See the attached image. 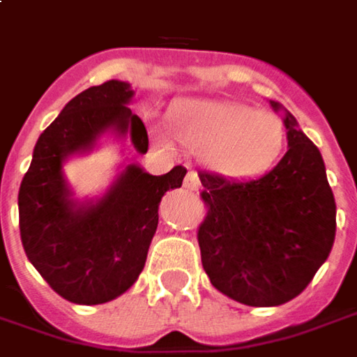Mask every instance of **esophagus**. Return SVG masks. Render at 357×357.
Here are the masks:
<instances>
[{
  "label": "esophagus",
  "mask_w": 357,
  "mask_h": 357,
  "mask_svg": "<svg viewBox=\"0 0 357 357\" xmlns=\"http://www.w3.org/2000/svg\"><path fill=\"white\" fill-rule=\"evenodd\" d=\"M199 178H197V174L195 172H188V176L183 179V188H188L190 191H195L199 190Z\"/></svg>",
  "instance_id": "obj_1"
}]
</instances>
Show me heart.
<instances>
[{"mask_svg": "<svg viewBox=\"0 0 357 357\" xmlns=\"http://www.w3.org/2000/svg\"><path fill=\"white\" fill-rule=\"evenodd\" d=\"M148 128L166 144L176 140L191 152H202L211 172L233 179L264 174L277 164L287 144L282 118L239 100H178L169 120L150 114Z\"/></svg>", "mask_w": 357, "mask_h": 357, "instance_id": "b5f03b06", "label": "heart"}]
</instances>
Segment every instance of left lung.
<instances>
[{
	"instance_id": "obj_1",
	"label": "left lung",
	"mask_w": 357,
	"mask_h": 357,
	"mask_svg": "<svg viewBox=\"0 0 357 357\" xmlns=\"http://www.w3.org/2000/svg\"><path fill=\"white\" fill-rule=\"evenodd\" d=\"M284 126L289 150L261 178L229 181L199 172L207 205L197 229L203 268L219 292L247 306L298 296L336 237V202L320 150L289 110Z\"/></svg>"
}]
</instances>
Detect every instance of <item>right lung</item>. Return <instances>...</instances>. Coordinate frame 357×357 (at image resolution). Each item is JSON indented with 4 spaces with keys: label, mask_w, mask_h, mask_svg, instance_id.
Listing matches in <instances>:
<instances>
[{
    "label": "right lung",
    "mask_w": 357,
    "mask_h": 357,
    "mask_svg": "<svg viewBox=\"0 0 357 357\" xmlns=\"http://www.w3.org/2000/svg\"><path fill=\"white\" fill-rule=\"evenodd\" d=\"M128 82L108 80L77 94L33 150L19 188V233L27 259L59 296L75 304L114 301L136 282L158 229L167 190L181 188L188 169L150 176L128 164L98 202L77 203L63 178L68 155L86 152L106 130L130 134L148 152V132L128 102Z\"/></svg>",
    "instance_id": "add662e5"
}]
</instances>
